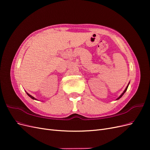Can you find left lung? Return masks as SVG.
Returning <instances> with one entry per match:
<instances>
[{
	"label": "left lung",
	"mask_w": 150,
	"mask_h": 150,
	"mask_svg": "<svg viewBox=\"0 0 150 150\" xmlns=\"http://www.w3.org/2000/svg\"><path fill=\"white\" fill-rule=\"evenodd\" d=\"M129 83H128V86H126V89H125V91H123V92H122V94H121L120 95V96H119L118 98H117L116 99V100H117V99H120V98H121V97L122 96V95H123V94H124L125 93V92L126 91V90H127V89H128V86H129Z\"/></svg>",
	"instance_id": "8db88e82"
}]
</instances>
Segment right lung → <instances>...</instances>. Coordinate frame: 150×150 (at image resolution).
Returning a JSON list of instances; mask_svg holds the SVG:
<instances>
[{"label": "right lung", "instance_id": "add662e5", "mask_svg": "<svg viewBox=\"0 0 150 150\" xmlns=\"http://www.w3.org/2000/svg\"><path fill=\"white\" fill-rule=\"evenodd\" d=\"M26 93H27V94H28V96H29L30 98H32V99H35V100H37V99L35 98H34V97H33V96H32L31 95H30V94H29L28 93H27V92H26Z\"/></svg>", "mask_w": 150, "mask_h": 150}]
</instances>
